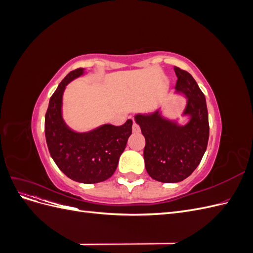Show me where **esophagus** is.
Segmentation results:
<instances>
[{
  "label": "esophagus",
  "instance_id": "obj_1",
  "mask_svg": "<svg viewBox=\"0 0 253 253\" xmlns=\"http://www.w3.org/2000/svg\"><path fill=\"white\" fill-rule=\"evenodd\" d=\"M132 129H133V133H139L140 132V127H139L138 125L136 124V122H134V124H133Z\"/></svg>",
  "mask_w": 253,
  "mask_h": 253
}]
</instances>
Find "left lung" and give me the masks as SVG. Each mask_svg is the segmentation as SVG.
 I'll return each instance as SVG.
<instances>
[{
    "instance_id": "obj_1",
    "label": "left lung",
    "mask_w": 253,
    "mask_h": 253,
    "mask_svg": "<svg viewBox=\"0 0 253 253\" xmlns=\"http://www.w3.org/2000/svg\"><path fill=\"white\" fill-rule=\"evenodd\" d=\"M177 76L175 95L186 98L181 117L168 118L162 106L150 113L135 115V122L145 138L143 158L145 170L153 179L174 183L186 179L200 165L209 139V120L206 98L194 78L174 67Z\"/></svg>"
}]
</instances>
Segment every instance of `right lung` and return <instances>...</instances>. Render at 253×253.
<instances>
[{
	"label": "right lung",
	"mask_w": 253,
	"mask_h": 253,
	"mask_svg": "<svg viewBox=\"0 0 253 253\" xmlns=\"http://www.w3.org/2000/svg\"><path fill=\"white\" fill-rule=\"evenodd\" d=\"M86 74L78 68L61 81L45 115V137L50 156L67 177L82 183L104 181L116 171L119 157L132 134L133 121L115 126L102 125L89 132H76L63 118V94L73 80Z\"/></svg>",
	"instance_id": "right-lung-1"
}]
</instances>
